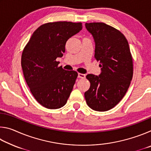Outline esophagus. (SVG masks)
I'll return each mask as SVG.
<instances>
[{
    "label": "esophagus",
    "mask_w": 151,
    "mask_h": 151,
    "mask_svg": "<svg viewBox=\"0 0 151 151\" xmlns=\"http://www.w3.org/2000/svg\"><path fill=\"white\" fill-rule=\"evenodd\" d=\"M78 77L81 78H85L86 77V75L85 74H81V73H78Z\"/></svg>",
    "instance_id": "34e87169"
}]
</instances>
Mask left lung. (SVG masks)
Wrapping results in <instances>:
<instances>
[{
  "label": "left lung",
  "mask_w": 151,
  "mask_h": 151,
  "mask_svg": "<svg viewBox=\"0 0 151 151\" xmlns=\"http://www.w3.org/2000/svg\"><path fill=\"white\" fill-rule=\"evenodd\" d=\"M95 42L94 57L100 62L99 76L88 74L90 88L85 93L88 106L94 111H106L123 98L133 75L132 58L123 34L103 22L85 24Z\"/></svg>",
  "instance_id": "left-lung-1"
}]
</instances>
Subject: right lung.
<instances>
[{
	"label": "right lung",
	"instance_id": "right-lung-1",
	"mask_svg": "<svg viewBox=\"0 0 151 151\" xmlns=\"http://www.w3.org/2000/svg\"><path fill=\"white\" fill-rule=\"evenodd\" d=\"M83 29L81 22H55L33 32L21 58L24 76L30 91L45 108L57 109L67 102L78 73L58 66L56 59L65 52L68 39Z\"/></svg>",
	"mask_w": 151,
	"mask_h": 151
}]
</instances>
